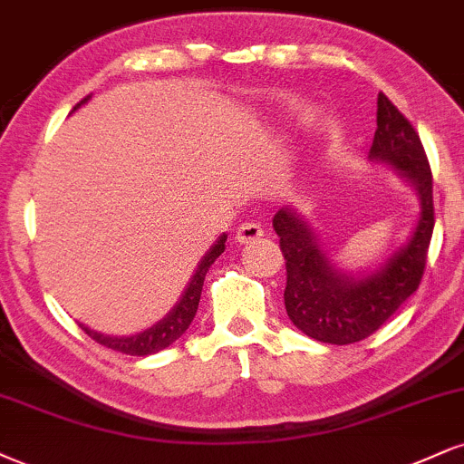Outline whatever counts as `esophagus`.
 <instances>
[{
  "mask_svg": "<svg viewBox=\"0 0 464 464\" xmlns=\"http://www.w3.org/2000/svg\"><path fill=\"white\" fill-rule=\"evenodd\" d=\"M259 237H264V228H261L259 222H244V225L237 227L236 231V239L239 244L255 242V239Z\"/></svg>",
  "mask_w": 464,
  "mask_h": 464,
  "instance_id": "obj_1",
  "label": "esophagus"
}]
</instances>
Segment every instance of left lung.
Returning <instances> with one entry per match:
<instances>
[{
	"label": "left lung",
	"instance_id": "1",
	"mask_svg": "<svg viewBox=\"0 0 464 464\" xmlns=\"http://www.w3.org/2000/svg\"><path fill=\"white\" fill-rule=\"evenodd\" d=\"M370 161L387 164L415 189L420 214L406 242L376 267L345 272L328 256L309 220L292 205L272 218L285 256V309L306 337L348 345L376 333L420 287L434 228L432 172L426 150L404 114L378 94Z\"/></svg>",
	"mask_w": 464,
	"mask_h": 464
}]
</instances>
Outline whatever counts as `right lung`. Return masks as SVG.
<instances>
[{"mask_svg": "<svg viewBox=\"0 0 464 464\" xmlns=\"http://www.w3.org/2000/svg\"><path fill=\"white\" fill-rule=\"evenodd\" d=\"M88 99L91 97H86L82 103H77L75 108H72V111L80 108V105L86 103ZM225 242H227V233H222V236L218 237L214 244H211L208 253L200 256L197 270H194V275L189 276L188 285L181 292V295H179L175 306H172V309L164 317H161V320L155 322L153 326L144 328V331L136 333V334H125V337H114V334L97 333V331H92V328H88L86 324H80V326L88 333V337H92L97 343H102V345H105V348L116 350V353H122V354L149 356V354L160 353V350H166L169 345L175 343L177 339L188 331V326L192 324L194 315H197V309L200 303V292H203L205 275H208V270L211 267V264L218 259V256L225 253Z\"/></svg>", "mask_w": 464, "mask_h": 464, "instance_id": "obj_1", "label": "right lung"}]
</instances>
